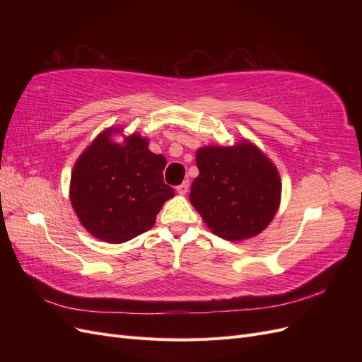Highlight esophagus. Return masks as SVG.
<instances>
[{"instance_id":"1","label":"esophagus","mask_w":362,"mask_h":362,"mask_svg":"<svg viewBox=\"0 0 362 362\" xmlns=\"http://www.w3.org/2000/svg\"><path fill=\"white\" fill-rule=\"evenodd\" d=\"M189 187H190V182H189V180L187 181H184L182 184H180L178 187H177V192L180 193V194H185L189 192Z\"/></svg>"}]
</instances>
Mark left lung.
I'll return each mask as SVG.
<instances>
[{
	"instance_id": "8db88e82",
	"label": "left lung",
	"mask_w": 362,
	"mask_h": 362,
	"mask_svg": "<svg viewBox=\"0 0 362 362\" xmlns=\"http://www.w3.org/2000/svg\"><path fill=\"white\" fill-rule=\"evenodd\" d=\"M199 175L190 202L206 226L221 238L242 242L270 225L282 182L273 161L247 139L233 146L206 145L196 151Z\"/></svg>"
}]
</instances>
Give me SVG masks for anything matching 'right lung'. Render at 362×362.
I'll return each mask as SVG.
<instances>
[{"mask_svg": "<svg viewBox=\"0 0 362 362\" xmlns=\"http://www.w3.org/2000/svg\"><path fill=\"white\" fill-rule=\"evenodd\" d=\"M124 128L110 127L98 134L76 158L69 199L86 231L107 243H125L148 231L164 202L175 192L163 181L166 158L149 151L139 133L112 137Z\"/></svg>", "mask_w": 362, "mask_h": 362, "instance_id": "add662e5", "label": "right lung"}]
</instances>
